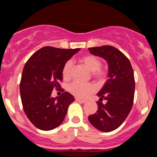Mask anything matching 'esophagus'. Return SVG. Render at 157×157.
<instances>
[{"label": "esophagus", "mask_w": 157, "mask_h": 157, "mask_svg": "<svg viewBox=\"0 0 157 157\" xmlns=\"http://www.w3.org/2000/svg\"><path fill=\"white\" fill-rule=\"evenodd\" d=\"M76 101H77V102H81V103H85V102H86V100H81V99H79V98H77V99H76Z\"/></svg>", "instance_id": "esophagus-1"}]
</instances>
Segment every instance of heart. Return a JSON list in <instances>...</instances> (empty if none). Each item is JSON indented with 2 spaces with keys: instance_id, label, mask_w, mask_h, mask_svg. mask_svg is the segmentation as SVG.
<instances>
[{
  "instance_id": "1",
  "label": "heart",
  "mask_w": 157,
  "mask_h": 157,
  "mask_svg": "<svg viewBox=\"0 0 157 157\" xmlns=\"http://www.w3.org/2000/svg\"><path fill=\"white\" fill-rule=\"evenodd\" d=\"M80 62L85 65L86 68L91 71H93V75L96 78L102 79L105 77V71L100 68L101 62L100 59L94 55H86L80 59ZM73 63L71 60H68L64 64L62 70V75L65 80H68L71 77ZM94 91V86L91 83H84L78 81H75L68 86V91L74 96L80 98H85Z\"/></svg>"
}]
</instances>
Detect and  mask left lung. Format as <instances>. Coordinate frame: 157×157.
Wrapping results in <instances>:
<instances>
[{
  "instance_id": "8db88e82",
  "label": "left lung",
  "mask_w": 157,
  "mask_h": 157,
  "mask_svg": "<svg viewBox=\"0 0 157 157\" xmlns=\"http://www.w3.org/2000/svg\"><path fill=\"white\" fill-rule=\"evenodd\" d=\"M91 55L105 60L109 66L108 80L97 94V113L90 115L89 121L97 130L110 132L117 128L127 118L133 106L135 81L134 71L127 57L111 46L89 48ZM102 99L105 104L101 102Z\"/></svg>"
}]
</instances>
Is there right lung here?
I'll return each instance as SVG.
<instances>
[{"label": "right lung", "mask_w": 157, "mask_h": 157, "mask_svg": "<svg viewBox=\"0 0 157 157\" xmlns=\"http://www.w3.org/2000/svg\"><path fill=\"white\" fill-rule=\"evenodd\" d=\"M80 50L45 46L25 64L20 83L21 102L27 117L37 128L50 131L60 125L75 101L67 91L55 98L51 95L54 89L60 88L64 64Z\"/></svg>", "instance_id": "1"}]
</instances>
